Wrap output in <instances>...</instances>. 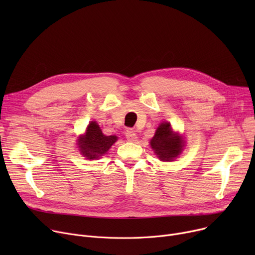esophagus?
<instances>
[{"label": "esophagus", "mask_w": 255, "mask_h": 255, "mask_svg": "<svg viewBox=\"0 0 255 255\" xmlns=\"http://www.w3.org/2000/svg\"><path fill=\"white\" fill-rule=\"evenodd\" d=\"M125 135H126V138H127L129 141H135V140H136V138H137L135 131H134V130H132V129H130V128L126 130Z\"/></svg>", "instance_id": "esophagus-1"}]
</instances>
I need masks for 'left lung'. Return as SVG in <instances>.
<instances>
[{"label": "left lung", "mask_w": 255, "mask_h": 255, "mask_svg": "<svg viewBox=\"0 0 255 255\" xmlns=\"http://www.w3.org/2000/svg\"><path fill=\"white\" fill-rule=\"evenodd\" d=\"M151 146L161 161H171L177 158L184 146L182 137L172 132L169 123H161L157 128Z\"/></svg>", "instance_id": "left-lung-1"}]
</instances>
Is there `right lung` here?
Listing matches in <instances>:
<instances>
[{
	"mask_svg": "<svg viewBox=\"0 0 255 255\" xmlns=\"http://www.w3.org/2000/svg\"><path fill=\"white\" fill-rule=\"evenodd\" d=\"M117 136L104 135L96 122H91L84 136L78 141L79 150L88 159H97L110 150L117 141Z\"/></svg>",
	"mask_w": 255,
	"mask_h": 255,
	"instance_id": "right-lung-1",
	"label": "right lung"
}]
</instances>
